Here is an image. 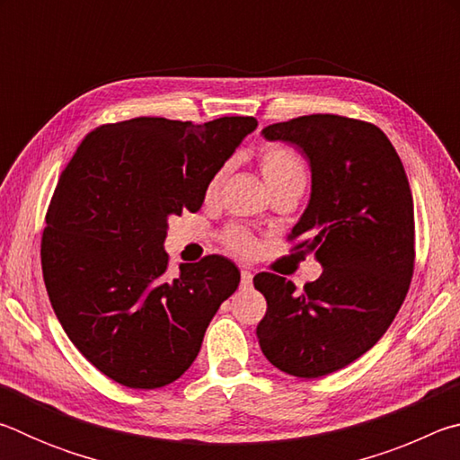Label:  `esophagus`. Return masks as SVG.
I'll use <instances>...</instances> for the list:
<instances>
[{
	"instance_id": "esophagus-1",
	"label": "esophagus",
	"mask_w": 460,
	"mask_h": 460,
	"mask_svg": "<svg viewBox=\"0 0 460 460\" xmlns=\"http://www.w3.org/2000/svg\"><path fill=\"white\" fill-rule=\"evenodd\" d=\"M253 282V274L249 270H241V286L243 288H249Z\"/></svg>"
}]
</instances>
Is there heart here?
<instances>
[{
	"label": "heart",
	"mask_w": 460,
	"mask_h": 460,
	"mask_svg": "<svg viewBox=\"0 0 460 460\" xmlns=\"http://www.w3.org/2000/svg\"><path fill=\"white\" fill-rule=\"evenodd\" d=\"M260 168L261 174L266 178L270 190L274 192L278 189H286V186H298V189L305 190L306 181H308V170L298 155L288 150L282 146H266L260 154ZM227 166H223L219 172H217L211 182L207 186L208 194H215L219 190L221 182L227 176ZM223 243L231 252L239 255H249L255 252V239L249 231L241 227H229L223 233Z\"/></svg>",
	"instance_id": "b5f03b06"
}]
</instances>
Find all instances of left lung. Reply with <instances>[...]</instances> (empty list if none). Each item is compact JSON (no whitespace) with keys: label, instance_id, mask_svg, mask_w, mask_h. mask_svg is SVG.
Segmentation results:
<instances>
[{"label":"left lung","instance_id":"left-lung-1","mask_svg":"<svg viewBox=\"0 0 460 460\" xmlns=\"http://www.w3.org/2000/svg\"><path fill=\"white\" fill-rule=\"evenodd\" d=\"M306 155L313 192L290 241L323 274L298 292L261 271L268 310L258 324L271 365L314 379L359 359L394 323L414 274V200L395 147L377 126L331 113L263 128Z\"/></svg>","mask_w":460,"mask_h":460}]
</instances>
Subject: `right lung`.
Masks as SVG:
<instances>
[{"mask_svg":"<svg viewBox=\"0 0 460 460\" xmlns=\"http://www.w3.org/2000/svg\"><path fill=\"white\" fill-rule=\"evenodd\" d=\"M255 128V118L107 123L62 170L42 233L46 292L73 345L109 379L172 384L237 290L239 270L223 255L168 276L164 239L170 217L199 211L211 178Z\"/></svg>","mask_w":460,"mask_h":460,"instance_id":"obj_1","label":"right lung"}]
</instances>
